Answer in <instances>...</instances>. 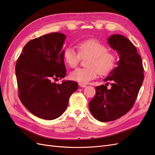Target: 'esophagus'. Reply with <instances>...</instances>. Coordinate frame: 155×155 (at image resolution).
<instances>
[{
  "label": "esophagus",
  "instance_id": "esophagus-1",
  "mask_svg": "<svg viewBox=\"0 0 155 155\" xmlns=\"http://www.w3.org/2000/svg\"><path fill=\"white\" fill-rule=\"evenodd\" d=\"M79 87H87V85H85V84H83V83H79Z\"/></svg>",
  "mask_w": 155,
  "mask_h": 155
}]
</instances>
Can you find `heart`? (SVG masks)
Listing matches in <instances>:
<instances>
[{"label": "heart", "instance_id": "obj_1", "mask_svg": "<svg viewBox=\"0 0 155 155\" xmlns=\"http://www.w3.org/2000/svg\"><path fill=\"white\" fill-rule=\"evenodd\" d=\"M78 53L72 48L63 51V58L70 67H76L81 58L88 57L87 68H78L70 74V78L81 83H87L95 79L99 72L101 75L109 73L113 68L116 62L113 54L107 51V46L100 41L89 39L78 45Z\"/></svg>", "mask_w": 155, "mask_h": 155}]
</instances>
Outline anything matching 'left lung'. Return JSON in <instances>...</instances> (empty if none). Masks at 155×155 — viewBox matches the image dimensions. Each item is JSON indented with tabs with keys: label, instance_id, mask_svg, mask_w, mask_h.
<instances>
[{
	"label": "left lung",
	"instance_id": "1",
	"mask_svg": "<svg viewBox=\"0 0 155 155\" xmlns=\"http://www.w3.org/2000/svg\"><path fill=\"white\" fill-rule=\"evenodd\" d=\"M107 43L120 58L117 67L104 80L110 81L111 88L108 89L106 83L96 87V96L88 104L92 116L102 122L116 120L130 110L144 78L142 58L127 38L114 34Z\"/></svg>",
	"mask_w": 155,
	"mask_h": 155
}]
</instances>
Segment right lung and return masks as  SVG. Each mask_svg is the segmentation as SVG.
<instances>
[{
	"mask_svg": "<svg viewBox=\"0 0 155 155\" xmlns=\"http://www.w3.org/2000/svg\"><path fill=\"white\" fill-rule=\"evenodd\" d=\"M66 36L51 33L30 41L17 59L15 74L20 100L34 115L52 120L66 110L78 88L72 81H51L66 76L63 46Z\"/></svg>",
	"mask_w": 155,
	"mask_h": 155,
	"instance_id": "add662e5",
	"label": "right lung"
}]
</instances>
